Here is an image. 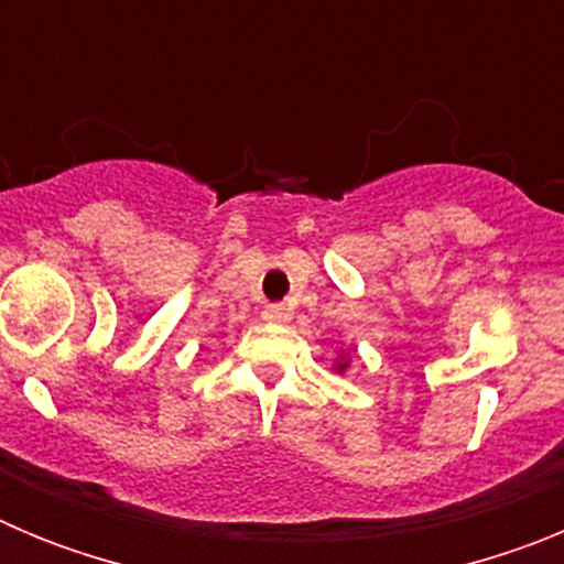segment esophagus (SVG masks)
Here are the masks:
<instances>
[{
    "mask_svg": "<svg viewBox=\"0 0 564 564\" xmlns=\"http://www.w3.org/2000/svg\"><path fill=\"white\" fill-rule=\"evenodd\" d=\"M262 316H265V322H273V325H285L288 318H291V311L285 305H268Z\"/></svg>",
    "mask_w": 564,
    "mask_h": 564,
    "instance_id": "1",
    "label": "esophagus"
}]
</instances>
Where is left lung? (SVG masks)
<instances>
[{"mask_svg": "<svg viewBox=\"0 0 564 564\" xmlns=\"http://www.w3.org/2000/svg\"><path fill=\"white\" fill-rule=\"evenodd\" d=\"M341 367H344V364H341Z\"/></svg>", "mask_w": 564, "mask_h": 564, "instance_id": "left-lung-1", "label": "left lung"}]
</instances>
